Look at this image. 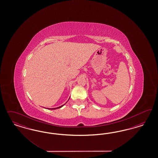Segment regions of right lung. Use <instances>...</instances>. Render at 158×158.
<instances>
[{"label":"right lung","instance_id":"right-lung-1","mask_svg":"<svg viewBox=\"0 0 158 158\" xmlns=\"http://www.w3.org/2000/svg\"><path fill=\"white\" fill-rule=\"evenodd\" d=\"M64 105H61V106H59V107H58V108H49V110H56V109H58V108H61L62 106H64Z\"/></svg>","mask_w":158,"mask_h":158}]
</instances>
